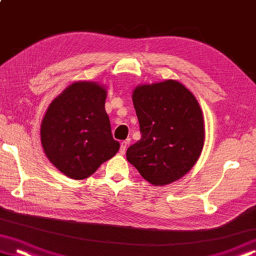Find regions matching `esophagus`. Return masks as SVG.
Segmentation results:
<instances>
[{
	"label": "esophagus",
	"mask_w": 256,
	"mask_h": 256,
	"mask_svg": "<svg viewBox=\"0 0 256 256\" xmlns=\"http://www.w3.org/2000/svg\"><path fill=\"white\" fill-rule=\"evenodd\" d=\"M128 141H122L120 142V152L122 154H124L125 152H126V148H128Z\"/></svg>",
	"instance_id": "34e87169"
}]
</instances>
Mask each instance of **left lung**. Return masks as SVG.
<instances>
[{
  "instance_id": "1",
  "label": "left lung",
  "mask_w": 256,
  "mask_h": 256,
  "mask_svg": "<svg viewBox=\"0 0 256 256\" xmlns=\"http://www.w3.org/2000/svg\"><path fill=\"white\" fill-rule=\"evenodd\" d=\"M141 139L126 158L148 182L163 186L180 179L200 158L204 124L199 102L177 80L136 86L132 95Z\"/></svg>"
}]
</instances>
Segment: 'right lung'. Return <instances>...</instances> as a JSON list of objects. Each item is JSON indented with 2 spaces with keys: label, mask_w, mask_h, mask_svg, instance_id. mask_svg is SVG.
<instances>
[{
  "label": "right lung",
  "mask_w": 256,
  "mask_h": 256,
  "mask_svg": "<svg viewBox=\"0 0 256 256\" xmlns=\"http://www.w3.org/2000/svg\"><path fill=\"white\" fill-rule=\"evenodd\" d=\"M106 87L98 82H76L44 114L40 130L44 154L68 178L90 177L120 150L106 112Z\"/></svg>",
  "instance_id": "right-lung-1"
}]
</instances>
